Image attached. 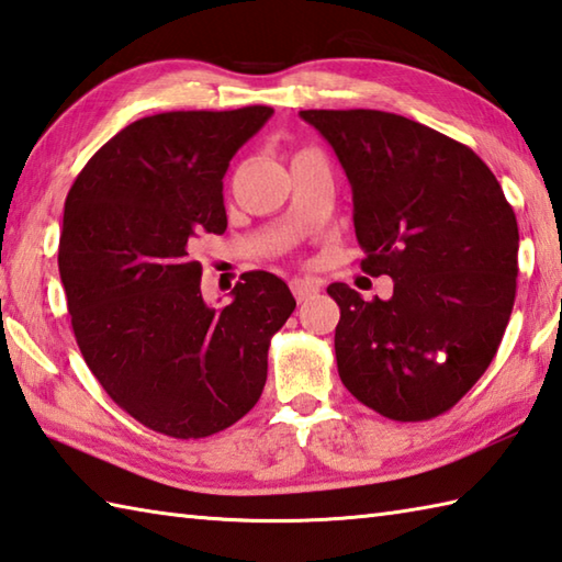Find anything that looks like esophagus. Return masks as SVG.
<instances>
[{"label": "esophagus", "mask_w": 562, "mask_h": 562, "mask_svg": "<svg viewBox=\"0 0 562 562\" xmlns=\"http://www.w3.org/2000/svg\"><path fill=\"white\" fill-rule=\"evenodd\" d=\"M291 291L295 295V301L303 303V301H308V299H313V295L321 293V285L313 283V281H305V279H293Z\"/></svg>", "instance_id": "obj_1"}]
</instances>
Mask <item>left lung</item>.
I'll return each mask as SVG.
<instances>
[{
  "label": "left lung",
  "mask_w": 562,
  "mask_h": 562,
  "mask_svg": "<svg viewBox=\"0 0 562 562\" xmlns=\"http://www.w3.org/2000/svg\"><path fill=\"white\" fill-rule=\"evenodd\" d=\"M352 186L369 277L394 279L389 301L347 283L337 372L349 394L391 420H428L477 384L512 317L518 225L504 190L470 146L401 114L303 110Z\"/></svg>",
  "instance_id": "left-lung-1"
}]
</instances>
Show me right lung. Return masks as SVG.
Returning <instances> with one entry per match:
<instances>
[{
  "instance_id": "right-lung-1",
  "label": "right lung",
  "mask_w": 562,
  "mask_h": 562,
  "mask_svg": "<svg viewBox=\"0 0 562 562\" xmlns=\"http://www.w3.org/2000/svg\"><path fill=\"white\" fill-rule=\"evenodd\" d=\"M271 114L251 104L144 116L66 198L58 269L80 352L116 406L168 438H207L254 408L271 337L295 308L269 271L241 273L213 308L193 259L198 235L227 229L222 178Z\"/></svg>"
}]
</instances>
